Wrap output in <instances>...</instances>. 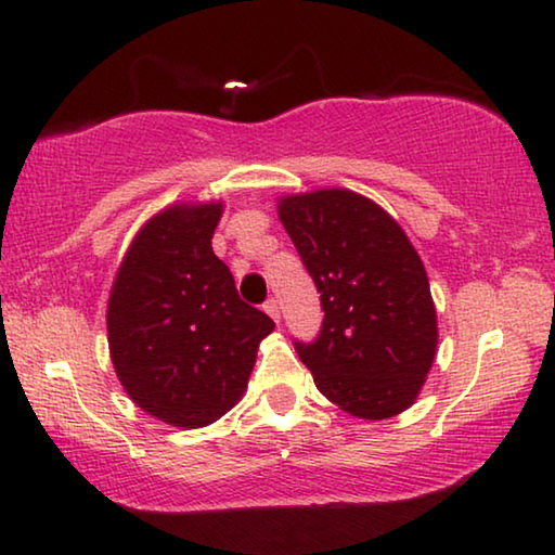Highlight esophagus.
Returning <instances> with one entry per match:
<instances>
[{
  "mask_svg": "<svg viewBox=\"0 0 555 555\" xmlns=\"http://www.w3.org/2000/svg\"><path fill=\"white\" fill-rule=\"evenodd\" d=\"M264 311H267V313H269L271 318H274V321L279 323V318H281V315H279V304H276L274 298H267V300H264Z\"/></svg>",
  "mask_w": 555,
  "mask_h": 555,
  "instance_id": "34e87169",
  "label": "esophagus"
}]
</instances>
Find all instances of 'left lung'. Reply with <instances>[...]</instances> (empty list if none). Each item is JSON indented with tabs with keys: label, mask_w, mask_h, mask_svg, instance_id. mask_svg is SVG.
I'll list each match as a JSON object with an SVG mask.
<instances>
[{
	"label": "left lung",
	"mask_w": 555,
	"mask_h": 555,
	"mask_svg": "<svg viewBox=\"0 0 555 555\" xmlns=\"http://www.w3.org/2000/svg\"><path fill=\"white\" fill-rule=\"evenodd\" d=\"M279 218L321 294V331L294 340L318 391L357 418L409 409L434 364L438 327L406 234L379 205L340 188L284 198Z\"/></svg>",
	"instance_id": "left-lung-1"
}]
</instances>
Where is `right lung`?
I'll return each instance as SVG.
<instances>
[{
  "mask_svg": "<svg viewBox=\"0 0 555 555\" xmlns=\"http://www.w3.org/2000/svg\"><path fill=\"white\" fill-rule=\"evenodd\" d=\"M222 205H176L131 242L107 306L109 352L131 401L183 428L228 413L274 321L244 304L210 247Z\"/></svg>",
  "mask_w": 555,
  "mask_h": 555,
  "instance_id": "right-lung-1",
  "label": "right lung"
}]
</instances>
